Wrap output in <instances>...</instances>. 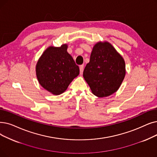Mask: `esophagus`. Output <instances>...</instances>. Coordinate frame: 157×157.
<instances>
[{
	"instance_id": "1",
	"label": "esophagus",
	"mask_w": 157,
	"mask_h": 157,
	"mask_svg": "<svg viewBox=\"0 0 157 157\" xmlns=\"http://www.w3.org/2000/svg\"><path fill=\"white\" fill-rule=\"evenodd\" d=\"M84 69V65H81L79 66V71H80V74H82Z\"/></svg>"
}]
</instances>
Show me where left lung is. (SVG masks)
<instances>
[{"mask_svg": "<svg viewBox=\"0 0 157 157\" xmlns=\"http://www.w3.org/2000/svg\"><path fill=\"white\" fill-rule=\"evenodd\" d=\"M125 74L124 61L110 44L99 42L94 45L83 77L95 95L104 98L116 92Z\"/></svg>", "mask_w": 157, "mask_h": 157, "instance_id": "8db88e82", "label": "left lung"}]
</instances>
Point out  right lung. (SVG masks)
Listing matches in <instances>:
<instances>
[{
  "label": "right lung",
  "mask_w": 157,
  "mask_h": 157,
  "mask_svg": "<svg viewBox=\"0 0 157 157\" xmlns=\"http://www.w3.org/2000/svg\"><path fill=\"white\" fill-rule=\"evenodd\" d=\"M67 45L50 47L38 61L36 71L40 84L53 94L64 92L79 74V67L67 52Z\"/></svg>",
  "instance_id": "obj_1"
}]
</instances>
